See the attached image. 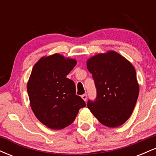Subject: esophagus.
<instances>
[{"label":"esophagus","instance_id":"34e87169","mask_svg":"<svg viewBox=\"0 0 156 156\" xmlns=\"http://www.w3.org/2000/svg\"><path fill=\"white\" fill-rule=\"evenodd\" d=\"M81 98H82V99L84 101H87V95L86 94H83V95L81 96Z\"/></svg>","mask_w":156,"mask_h":156}]
</instances>
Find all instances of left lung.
I'll return each instance as SVG.
<instances>
[{"label": "left lung", "mask_w": 156, "mask_h": 156, "mask_svg": "<svg viewBox=\"0 0 156 156\" xmlns=\"http://www.w3.org/2000/svg\"><path fill=\"white\" fill-rule=\"evenodd\" d=\"M97 89L95 101L87 107L101 124L120 126L129 119L139 95L135 68L128 59L114 51L90 57L87 62Z\"/></svg>", "instance_id": "left-lung-1"}]
</instances>
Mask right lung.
<instances>
[{
	"label": "right lung",
	"mask_w": 156,
	"mask_h": 156,
	"mask_svg": "<svg viewBox=\"0 0 156 156\" xmlns=\"http://www.w3.org/2000/svg\"><path fill=\"white\" fill-rule=\"evenodd\" d=\"M77 64L59 53L42 56L34 66L27 83L30 105L42 124L53 130L71 125L85 102L76 95L74 82L67 78Z\"/></svg>",
	"instance_id": "1"
}]
</instances>
